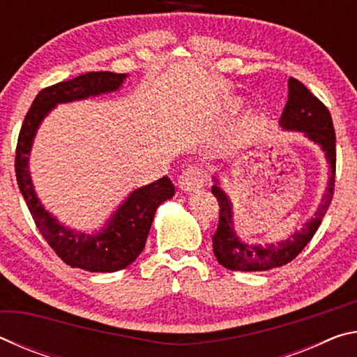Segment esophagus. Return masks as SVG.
<instances>
[{
    "mask_svg": "<svg viewBox=\"0 0 357 357\" xmlns=\"http://www.w3.org/2000/svg\"><path fill=\"white\" fill-rule=\"evenodd\" d=\"M179 189L183 192H195L204 185V173L200 167H189L181 174L178 181Z\"/></svg>",
    "mask_w": 357,
    "mask_h": 357,
    "instance_id": "34e87169",
    "label": "esophagus"
}]
</instances>
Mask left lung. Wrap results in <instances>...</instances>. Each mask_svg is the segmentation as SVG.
I'll return each instance as SVG.
<instances>
[{
  "instance_id": "left-lung-1",
  "label": "left lung",
  "mask_w": 357,
  "mask_h": 357,
  "mask_svg": "<svg viewBox=\"0 0 357 357\" xmlns=\"http://www.w3.org/2000/svg\"><path fill=\"white\" fill-rule=\"evenodd\" d=\"M279 124L283 130L301 132L321 148L329 165L328 187L312 219L307 220L301 229H296L291 236L279 241L277 244H250L236 233L233 203L220 187L219 176H213L214 185L211 192L217 198L220 208L219 227L213 236V250L217 261L227 269L255 273L280 268L289 263L310 243L332 202L335 183V132L331 113L321 100L293 77L288 80V102L283 108Z\"/></svg>"
}]
</instances>
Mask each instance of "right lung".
<instances>
[{"label": "right lung", "instance_id": "1", "mask_svg": "<svg viewBox=\"0 0 357 357\" xmlns=\"http://www.w3.org/2000/svg\"><path fill=\"white\" fill-rule=\"evenodd\" d=\"M126 74L88 72L72 80L48 86L36 96L23 121L15 151V176L36 227L56 255L72 268L89 273H116L128 268L146 244L154 214L162 203L174 195L168 176L132 190L98 231L84 233L59 223L38 198L29 173V154L39 126L59 104L114 93L123 86Z\"/></svg>", "mask_w": 357, "mask_h": 357}]
</instances>
